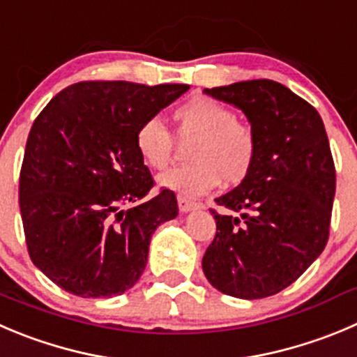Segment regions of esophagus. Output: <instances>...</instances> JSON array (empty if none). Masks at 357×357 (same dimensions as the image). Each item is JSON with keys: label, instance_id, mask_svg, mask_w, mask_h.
I'll list each match as a JSON object with an SVG mask.
<instances>
[{"label": "esophagus", "instance_id": "obj_1", "mask_svg": "<svg viewBox=\"0 0 357 357\" xmlns=\"http://www.w3.org/2000/svg\"><path fill=\"white\" fill-rule=\"evenodd\" d=\"M178 208H181V212H191V210L198 208V205L191 199L184 198V196H178Z\"/></svg>", "mask_w": 357, "mask_h": 357}]
</instances>
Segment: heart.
I'll list each match as a JSON object with an SVG mask.
<instances>
[{
  "mask_svg": "<svg viewBox=\"0 0 357 357\" xmlns=\"http://www.w3.org/2000/svg\"><path fill=\"white\" fill-rule=\"evenodd\" d=\"M176 135L192 140L188 155L192 161L159 176V184L184 198L212 191L220 181L238 185L252 172L257 159V135L235 112L208 96H192L173 114ZM135 147L154 169H166L175 158V140L159 117H147L135 133Z\"/></svg>",
  "mask_w": 357,
  "mask_h": 357,
  "instance_id": "1",
  "label": "heart"
}]
</instances>
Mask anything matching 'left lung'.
<instances>
[{
    "instance_id": "left-lung-1",
    "label": "left lung",
    "mask_w": 357,
    "mask_h": 357,
    "mask_svg": "<svg viewBox=\"0 0 357 357\" xmlns=\"http://www.w3.org/2000/svg\"><path fill=\"white\" fill-rule=\"evenodd\" d=\"M235 105L257 135V159L245 181L215 199L240 217L210 210L217 233L203 256L215 289L243 300L280 293L324 250L337 173L328 135L310 103L273 80L205 89Z\"/></svg>"
}]
</instances>
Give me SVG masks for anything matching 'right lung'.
I'll list each match as a JSON object with an SVG mask.
<instances>
[{
	"instance_id": "obj_1",
	"label": "right lung",
	"mask_w": 357,
	"mask_h": 357,
	"mask_svg": "<svg viewBox=\"0 0 357 357\" xmlns=\"http://www.w3.org/2000/svg\"><path fill=\"white\" fill-rule=\"evenodd\" d=\"M185 84L93 80L66 87L35 119L24 151L19 206L29 257L75 296L110 298L137 284L152 233L178 215L169 189L135 147L147 117L185 93ZM126 202H133L121 211Z\"/></svg>"
}]
</instances>
